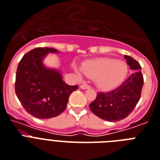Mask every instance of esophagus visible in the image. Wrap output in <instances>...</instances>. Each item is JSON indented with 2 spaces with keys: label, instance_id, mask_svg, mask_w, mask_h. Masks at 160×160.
Listing matches in <instances>:
<instances>
[{
  "label": "esophagus",
  "instance_id": "1",
  "mask_svg": "<svg viewBox=\"0 0 160 160\" xmlns=\"http://www.w3.org/2000/svg\"><path fill=\"white\" fill-rule=\"evenodd\" d=\"M80 89H90V86L88 85V84H83L80 85Z\"/></svg>",
  "mask_w": 160,
  "mask_h": 160
}]
</instances>
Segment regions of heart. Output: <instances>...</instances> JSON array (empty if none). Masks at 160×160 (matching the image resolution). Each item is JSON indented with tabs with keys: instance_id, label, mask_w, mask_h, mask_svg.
I'll use <instances>...</instances> for the list:
<instances>
[{
	"instance_id": "b5f03b06",
	"label": "heart",
	"mask_w": 160,
	"mask_h": 160,
	"mask_svg": "<svg viewBox=\"0 0 160 160\" xmlns=\"http://www.w3.org/2000/svg\"><path fill=\"white\" fill-rule=\"evenodd\" d=\"M78 74L94 78L96 85L102 90H112L124 83L129 73L127 62L112 58H98L84 62L82 67L75 66Z\"/></svg>"
}]
</instances>
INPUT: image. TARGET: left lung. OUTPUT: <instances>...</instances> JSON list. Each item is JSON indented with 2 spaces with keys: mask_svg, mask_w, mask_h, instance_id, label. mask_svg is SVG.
Listing matches in <instances>:
<instances>
[{
  "mask_svg": "<svg viewBox=\"0 0 160 160\" xmlns=\"http://www.w3.org/2000/svg\"><path fill=\"white\" fill-rule=\"evenodd\" d=\"M124 58L133 73L122 85L108 93H98L95 100L89 104L93 113L102 120L118 122L127 118L140 100L144 79L141 67L132 57Z\"/></svg>",
  "mask_w": 160,
  "mask_h": 160,
  "instance_id": "1",
  "label": "left lung"
}]
</instances>
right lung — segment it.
Listing matches in <instances>:
<instances>
[{"label":"right lung","mask_w":160,"mask_h":160,"mask_svg":"<svg viewBox=\"0 0 160 160\" xmlns=\"http://www.w3.org/2000/svg\"><path fill=\"white\" fill-rule=\"evenodd\" d=\"M48 53H59L52 48H36L22 58L17 67L15 93L24 109L32 116L48 119L62 113L71 93L78 85H68L59 70L43 64Z\"/></svg>","instance_id":"obj_1"}]
</instances>
